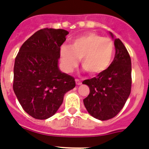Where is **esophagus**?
Here are the masks:
<instances>
[{"mask_svg":"<svg viewBox=\"0 0 149 149\" xmlns=\"http://www.w3.org/2000/svg\"><path fill=\"white\" fill-rule=\"evenodd\" d=\"M75 82H76V84H77V86H79V85H81L82 83H81V81H80V80H78V79H75Z\"/></svg>","mask_w":149,"mask_h":149,"instance_id":"esophagus-1","label":"esophagus"}]
</instances>
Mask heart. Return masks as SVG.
Here are the masks:
<instances>
[{
    "instance_id": "obj_1",
    "label": "heart",
    "mask_w": 149,
    "mask_h": 149,
    "mask_svg": "<svg viewBox=\"0 0 149 149\" xmlns=\"http://www.w3.org/2000/svg\"><path fill=\"white\" fill-rule=\"evenodd\" d=\"M114 56V44L109 38H103L94 33H86L72 40L71 45L60 48V57L63 69L72 72L81 65L92 75L106 71Z\"/></svg>"
}]
</instances>
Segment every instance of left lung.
<instances>
[{
    "mask_svg": "<svg viewBox=\"0 0 149 149\" xmlns=\"http://www.w3.org/2000/svg\"><path fill=\"white\" fill-rule=\"evenodd\" d=\"M114 40L115 57L106 71L93 78L83 81L89 87L84 99V106L92 116L101 121L115 117L123 108L131 89V60L119 39Z\"/></svg>",
    "mask_w": 149,
    "mask_h": 149,
    "instance_id": "8db88e82",
    "label": "left lung"
}]
</instances>
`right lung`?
I'll return each instance as SVG.
<instances>
[{
	"instance_id": "obj_1",
	"label": "right lung",
	"mask_w": 149,
	"mask_h": 149,
	"mask_svg": "<svg viewBox=\"0 0 149 149\" xmlns=\"http://www.w3.org/2000/svg\"><path fill=\"white\" fill-rule=\"evenodd\" d=\"M68 32L44 28L25 41L14 65L13 90L24 110L36 119L56 113L64 95L75 86L72 76L60 70V46Z\"/></svg>"
}]
</instances>
